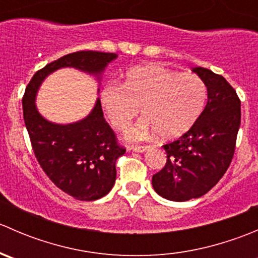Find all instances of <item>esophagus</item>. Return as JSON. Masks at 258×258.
<instances>
[{
  "instance_id": "obj_1",
  "label": "esophagus",
  "mask_w": 258,
  "mask_h": 258,
  "mask_svg": "<svg viewBox=\"0 0 258 258\" xmlns=\"http://www.w3.org/2000/svg\"><path fill=\"white\" fill-rule=\"evenodd\" d=\"M147 148H148V146H146V145H144V146L135 145V146H131V147H130V150H132L134 152H145Z\"/></svg>"
}]
</instances>
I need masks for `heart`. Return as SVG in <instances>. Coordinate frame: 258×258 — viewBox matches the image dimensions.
Instances as JSON below:
<instances>
[{
	"label": "heart",
	"instance_id": "1",
	"mask_svg": "<svg viewBox=\"0 0 258 258\" xmlns=\"http://www.w3.org/2000/svg\"><path fill=\"white\" fill-rule=\"evenodd\" d=\"M206 98V83L199 75L162 66L130 70L123 85L110 82L101 93L106 116L117 130H126L142 107L145 118L128 132L135 141L155 132L162 139L181 136L197 121Z\"/></svg>",
	"mask_w": 258,
	"mask_h": 258
}]
</instances>
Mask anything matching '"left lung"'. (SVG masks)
<instances>
[{"label": "left lung", "instance_id": "8db88e82", "mask_svg": "<svg viewBox=\"0 0 258 258\" xmlns=\"http://www.w3.org/2000/svg\"><path fill=\"white\" fill-rule=\"evenodd\" d=\"M192 71L206 83L207 105L186 134L163 145L167 162L152 176L155 191L171 201L204 196L222 178L233 158L241 123V101L225 77L205 67Z\"/></svg>", "mask_w": 258, "mask_h": 258}]
</instances>
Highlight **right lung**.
<instances>
[{"instance_id": "add662e5", "label": "right lung", "mask_w": 258, "mask_h": 258, "mask_svg": "<svg viewBox=\"0 0 258 258\" xmlns=\"http://www.w3.org/2000/svg\"><path fill=\"white\" fill-rule=\"evenodd\" d=\"M116 53L79 51L69 53L33 75L22 98L23 119L33 153L43 172L64 194L80 201H95L112 188L116 161L126 148L103 117L100 98L92 112L82 121L70 124L48 122L38 113L35 97L41 82L61 67H75L100 75Z\"/></svg>"}]
</instances>
